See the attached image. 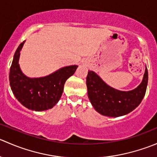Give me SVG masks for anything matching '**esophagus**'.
<instances>
[{
	"label": "esophagus",
	"mask_w": 157,
	"mask_h": 157,
	"mask_svg": "<svg viewBox=\"0 0 157 157\" xmlns=\"http://www.w3.org/2000/svg\"><path fill=\"white\" fill-rule=\"evenodd\" d=\"M83 64H85V63H83Z\"/></svg>",
	"instance_id": "obj_1"
}]
</instances>
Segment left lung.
I'll return each mask as SVG.
<instances>
[{
    "label": "left lung",
    "mask_w": 157,
    "mask_h": 157,
    "mask_svg": "<svg viewBox=\"0 0 157 157\" xmlns=\"http://www.w3.org/2000/svg\"><path fill=\"white\" fill-rule=\"evenodd\" d=\"M147 83V66L141 83L129 91L109 86L93 71H89L86 77L87 94L92 105L99 114L108 117L123 116L137 108L144 97Z\"/></svg>",
    "instance_id": "left-lung-1"
}]
</instances>
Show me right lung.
I'll return each mask as SVG.
<instances>
[{
    "mask_svg": "<svg viewBox=\"0 0 157 157\" xmlns=\"http://www.w3.org/2000/svg\"><path fill=\"white\" fill-rule=\"evenodd\" d=\"M22 42L14 54L10 70V85L17 100L26 108L36 112L53 108L62 95L66 80L72 76L78 66L63 67L49 75L31 77L25 75L19 64Z\"/></svg>",
    "mask_w": 157,
    "mask_h": 157,
    "instance_id": "1",
    "label": "right lung"
}]
</instances>
